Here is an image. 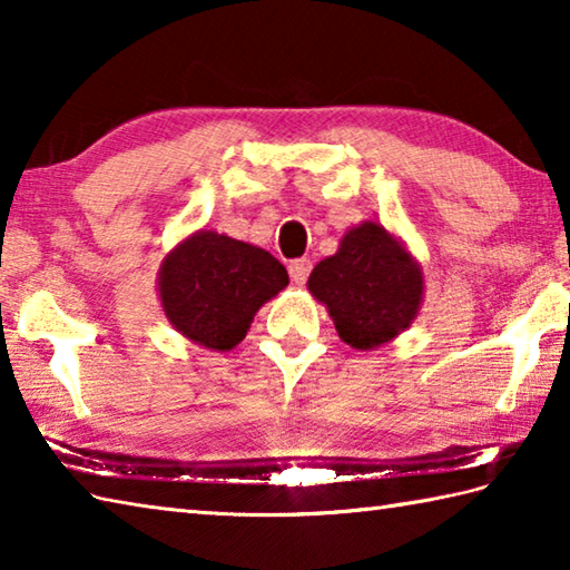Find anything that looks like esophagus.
Instances as JSON below:
<instances>
[{"label": "esophagus", "instance_id": "esophagus-1", "mask_svg": "<svg viewBox=\"0 0 570 570\" xmlns=\"http://www.w3.org/2000/svg\"><path fill=\"white\" fill-rule=\"evenodd\" d=\"M288 274H292L296 284H304L311 274V259H294L288 264Z\"/></svg>", "mask_w": 570, "mask_h": 570}]
</instances>
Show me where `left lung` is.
Masks as SVG:
<instances>
[{
  "mask_svg": "<svg viewBox=\"0 0 570 570\" xmlns=\"http://www.w3.org/2000/svg\"><path fill=\"white\" fill-rule=\"evenodd\" d=\"M308 292L326 304L338 336L367 351L395 338L417 316L422 272L393 234L365 222L314 266Z\"/></svg>",
  "mask_w": 570,
  "mask_h": 570,
  "instance_id": "8db88e82",
  "label": "left lung"
}]
</instances>
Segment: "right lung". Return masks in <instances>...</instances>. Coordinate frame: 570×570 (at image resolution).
Wrapping results in <instances>:
<instances>
[{
  "mask_svg": "<svg viewBox=\"0 0 570 570\" xmlns=\"http://www.w3.org/2000/svg\"><path fill=\"white\" fill-rule=\"evenodd\" d=\"M288 284L284 264L227 234L197 232L160 269V298L173 326L205 348L229 351L256 311Z\"/></svg>",
  "mask_w": 570,
  "mask_h": 570,
  "instance_id": "1",
  "label": "right lung"
}]
</instances>
